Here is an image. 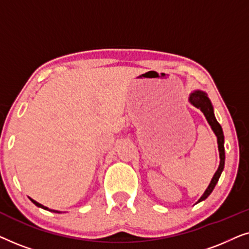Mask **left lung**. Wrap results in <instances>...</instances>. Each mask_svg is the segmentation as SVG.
<instances>
[{
  "label": "left lung",
  "instance_id": "left-lung-1",
  "mask_svg": "<svg viewBox=\"0 0 249 249\" xmlns=\"http://www.w3.org/2000/svg\"><path fill=\"white\" fill-rule=\"evenodd\" d=\"M189 102L190 104H193L194 107L199 108L200 111L203 112L204 115H205L207 122L212 128V130L215 134L216 138H217V147H219V153H220V165L217 168L216 172L214 173L212 180H211L209 187H207L205 192L202 195V197L198 199V202H202V200L206 199L207 197L211 195V193L213 192L214 187L219 181V178L221 176V173L223 171L224 168V160H226V154H224V136H223V131H222V127H221L219 122L216 121L215 115H214V110L212 107V103H211L210 98L207 97L206 93H204L202 90H194L193 93H190L189 95Z\"/></svg>",
  "mask_w": 249,
  "mask_h": 249
}]
</instances>
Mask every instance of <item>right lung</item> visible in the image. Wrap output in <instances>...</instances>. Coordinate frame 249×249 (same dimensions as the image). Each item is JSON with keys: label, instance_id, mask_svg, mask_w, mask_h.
<instances>
[{"label": "right lung", "instance_id": "add662e5", "mask_svg": "<svg viewBox=\"0 0 249 249\" xmlns=\"http://www.w3.org/2000/svg\"><path fill=\"white\" fill-rule=\"evenodd\" d=\"M30 200H32V202L35 204L36 206H38V207H42V209H44V210H47V211H51V212H54V213H60V211H55V210H51V209H49V207H46V206H44V205H42V204H39L38 202H36V200H34L33 198H30Z\"/></svg>", "mask_w": 249, "mask_h": 249}]
</instances>
